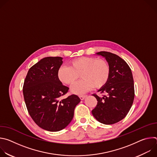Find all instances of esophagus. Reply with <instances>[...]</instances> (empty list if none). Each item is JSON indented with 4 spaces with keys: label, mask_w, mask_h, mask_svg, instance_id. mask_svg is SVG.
<instances>
[{
    "label": "esophagus",
    "mask_w": 157,
    "mask_h": 157,
    "mask_svg": "<svg viewBox=\"0 0 157 157\" xmlns=\"http://www.w3.org/2000/svg\"><path fill=\"white\" fill-rule=\"evenodd\" d=\"M86 97V95H82V96H79V98H80V99L81 100H83V99H84V98Z\"/></svg>",
    "instance_id": "esophagus-1"
}]
</instances>
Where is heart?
I'll return each mask as SVG.
<instances>
[{
    "label": "heart",
    "instance_id": "b5f03b06",
    "mask_svg": "<svg viewBox=\"0 0 157 157\" xmlns=\"http://www.w3.org/2000/svg\"><path fill=\"white\" fill-rule=\"evenodd\" d=\"M68 65L61 66L57 76L62 83L72 86L77 81L80 75L82 80L71 88L75 94H84L93 87L101 88L109 79L110 68L104 59L82 56L70 61Z\"/></svg>",
    "mask_w": 157,
    "mask_h": 157
}]
</instances>
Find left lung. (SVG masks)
Instances as JSON below:
<instances>
[{"label":"left lung","instance_id":"1","mask_svg":"<svg viewBox=\"0 0 157 157\" xmlns=\"http://www.w3.org/2000/svg\"><path fill=\"white\" fill-rule=\"evenodd\" d=\"M107 61L110 75L107 83L98 91L107 96H93L98 101L92 114L99 122L109 125L122 120L128 114L134 99V84L131 70L121 57L107 52L96 53Z\"/></svg>","mask_w":157,"mask_h":157}]
</instances>
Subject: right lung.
Here are the masks:
<instances>
[{
    "label": "right lung",
    "instance_id": "add662e5",
    "mask_svg": "<svg viewBox=\"0 0 157 157\" xmlns=\"http://www.w3.org/2000/svg\"><path fill=\"white\" fill-rule=\"evenodd\" d=\"M61 57H46L29 69L23 93L29 113L41 128L59 131L71 122L81 99L75 94L61 99L69 90L58 78Z\"/></svg>",
    "mask_w": 157,
    "mask_h": 157
}]
</instances>
